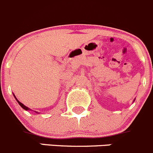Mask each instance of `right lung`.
Returning a JSON list of instances; mask_svg holds the SVG:
<instances>
[{"mask_svg":"<svg viewBox=\"0 0 153 153\" xmlns=\"http://www.w3.org/2000/svg\"><path fill=\"white\" fill-rule=\"evenodd\" d=\"M13 96H14V97H15L16 100V101H17V102H18V103H19V105H20V106H21V107H22V108H23V109H24V110H30V109H29V108H28V107H26V106H25V105H24V104H22V103H21V102H20V101H18V99H17L16 97L15 94H13ZM35 112H36V111H35ZM36 113H37V112H36Z\"/></svg>","mask_w":153,"mask_h":153,"instance_id":"1","label":"right lung"}]
</instances>
